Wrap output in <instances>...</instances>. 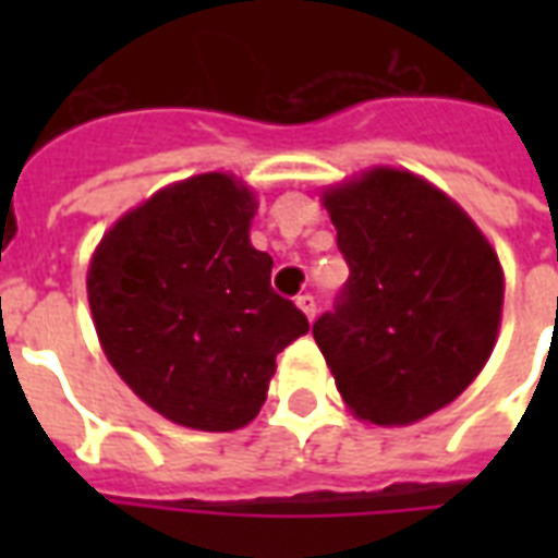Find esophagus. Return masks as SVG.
Returning a JSON list of instances; mask_svg holds the SVG:
<instances>
[{
	"instance_id": "obj_1",
	"label": "esophagus",
	"mask_w": 558,
	"mask_h": 558,
	"mask_svg": "<svg viewBox=\"0 0 558 558\" xmlns=\"http://www.w3.org/2000/svg\"><path fill=\"white\" fill-rule=\"evenodd\" d=\"M295 304H298V310H301V313H304L306 318L313 322V318H315V298L313 295H298Z\"/></svg>"
}]
</instances>
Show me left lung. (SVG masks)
<instances>
[{
  "mask_svg": "<svg viewBox=\"0 0 558 558\" xmlns=\"http://www.w3.org/2000/svg\"><path fill=\"white\" fill-rule=\"evenodd\" d=\"M322 205L350 266L336 313L313 327L356 420L411 425L463 393L493 356L504 269L475 219L405 168L327 185Z\"/></svg>",
  "mask_w": 558,
  "mask_h": 558,
  "instance_id": "8db88e82",
  "label": "left lung"
}]
</instances>
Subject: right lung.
I'll list each match as a JSON object with an SVG mask.
<instances>
[{
  "label": "right lung",
  "instance_id": "1",
  "mask_svg": "<svg viewBox=\"0 0 558 558\" xmlns=\"http://www.w3.org/2000/svg\"><path fill=\"white\" fill-rule=\"evenodd\" d=\"M257 193L234 173L161 187L100 236L86 271L92 322L135 397L193 432H236L260 414L275 359L306 315L269 287L252 245Z\"/></svg>",
  "mask_w": 558,
  "mask_h": 558
}]
</instances>
